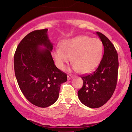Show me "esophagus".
I'll return each instance as SVG.
<instances>
[{
	"mask_svg": "<svg viewBox=\"0 0 132 132\" xmlns=\"http://www.w3.org/2000/svg\"><path fill=\"white\" fill-rule=\"evenodd\" d=\"M72 78H73V76H72V75H68V80L72 79Z\"/></svg>",
	"mask_w": 132,
	"mask_h": 132,
	"instance_id": "1",
	"label": "esophagus"
}]
</instances>
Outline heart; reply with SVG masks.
I'll return each instance as SVG.
<instances>
[{"mask_svg": "<svg viewBox=\"0 0 132 132\" xmlns=\"http://www.w3.org/2000/svg\"><path fill=\"white\" fill-rule=\"evenodd\" d=\"M103 53L102 42L87 36H78L64 40L60 48L53 51V57L59 69H64L65 64L70 61L73 69L86 74L95 69L99 64Z\"/></svg>", "mask_w": 132, "mask_h": 132, "instance_id": "obj_1", "label": "heart"}]
</instances>
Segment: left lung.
Returning a JSON list of instances; mask_svg holds the SVG:
<instances>
[{"instance_id": "8db88e82", "label": "left lung", "mask_w": 132, "mask_h": 132, "mask_svg": "<svg viewBox=\"0 0 132 132\" xmlns=\"http://www.w3.org/2000/svg\"><path fill=\"white\" fill-rule=\"evenodd\" d=\"M96 33L104 45V56L94 72L82 76L83 86L78 92L80 101L90 108H99L112 96L119 70L118 54L113 45L102 33Z\"/></svg>"}]
</instances>
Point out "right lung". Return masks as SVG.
<instances>
[{
    "label": "right lung",
    "mask_w": 132,
    "mask_h": 132,
    "mask_svg": "<svg viewBox=\"0 0 132 132\" xmlns=\"http://www.w3.org/2000/svg\"><path fill=\"white\" fill-rule=\"evenodd\" d=\"M47 31L37 30L27 35L14 54L15 75L21 91L31 104L43 108L57 101L60 86L67 81V75L54 64Z\"/></svg>",
    "instance_id": "right-lung-1"
}]
</instances>
